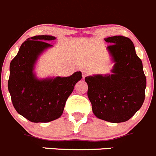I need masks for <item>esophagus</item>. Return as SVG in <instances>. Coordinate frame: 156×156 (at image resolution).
Here are the masks:
<instances>
[{
  "instance_id": "esophagus-1",
  "label": "esophagus",
  "mask_w": 156,
  "mask_h": 156,
  "mask_svg": "<svg viewBox=\"0 0 156 156\" xmlns=\"http://www.w3.org/2000/svg\"><path fill=\"white\" fill-rule=\"evenodd\" d=\"M88 74H89V71H88V70H84V71H82V77H83V78H85V77L88 76Z\"/></svg>"
}]
</instances>
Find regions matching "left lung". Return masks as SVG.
Listing matches in <instances>:
<instances>
[{
  "mask_svg": "<svg viewBox=\"0 0 156 156\" xmlns=\"http://www.w3.org/2000/svg\"><path fill=\"white\" fill-rule=\"evenodd\" d=\"M115 65L111 75H96L85 78L88 97L94 115L113 123L130 119L145 100L146 78L142 62L129 37L105 38Z\"/></svg>",
  "mask_w": 156,
  "mask_h": 156,
  "instance_id": "1",
  "label": "left lung"
}]
</instances>
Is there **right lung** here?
Segmentation results:
<instances>
[{
  "mask_svg": "<svg viewBox=\"0 0 156 156\" xmlns=\"http://www.w3.org/2000/svg\"><path fill=\"white\" fill-rule=\"evenodd\" d=\"M51 35L27 39L10 64L8 91L18 114L32 122H48L60 118L67 99L81 79V72L69 77L38 79L34 68L39 55L52 45Z\"/></svg>",
  "mask_w": 156,
  "mask_h": 156,
  "instance_id": "right-lung-1",
  "label": "right lung"
}]
</instances>
